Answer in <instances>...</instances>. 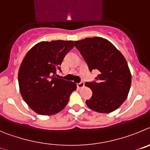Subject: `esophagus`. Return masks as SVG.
I'll return each instance as SVG.
<instances>
[{
    "instance_id": "34e87169",
    "label": "esophagus",
    "mask_w": 150,
    "mask_h": 150,
    "mask_svg": "<svg viewBox=\"0 0 150 150\" xmlns=\"http://www.w3.org/2000/svg\"><path fill=\"white\" fill-rule=\"evenodd\" d=\"M76 86H77L78 88H83V87H84V83H83V82H82V83H77V85H76Z\"/></svg>"
}]
</instances>
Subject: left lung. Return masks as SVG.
Masks as SVG:
<instances>
[{"mask_svg":"<svg viewBox=\"0 0 150 150\" xmlns=\"http://www.w3.org/2000/svg\"><path fill=\"white\" fill-rule=\"evenodd\" d=\"M74 43L89 71L98 70L99 73L97 82L85 84L92 91L86 105L101 113L116 110L127 98L132 84L126 59L114 45L103 38H86Z\"/></svg>","mask_w":150,"mask_h":150,"instance_id":"1","label":"left lung"}]
</instances>
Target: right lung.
Masks as SVG:
<instances>
[{"label":"right lung","instance_id":"right-lung-1","mask_svg":"<svg viewBox=\"0 0 150 150\" xmlns=\"http://www.w3.org/2000/svg\"><path fill=\"white\" fill-rule=\"evenodd\" d=\"M72 40L42 41L34 45L22 60L18 74L23 100L38 114L51 116L67 106L76 89L74 82L55 77L62 60L74 48Z\"/></svg>","mask_w":150,"mask_h":150}]
</instances>
